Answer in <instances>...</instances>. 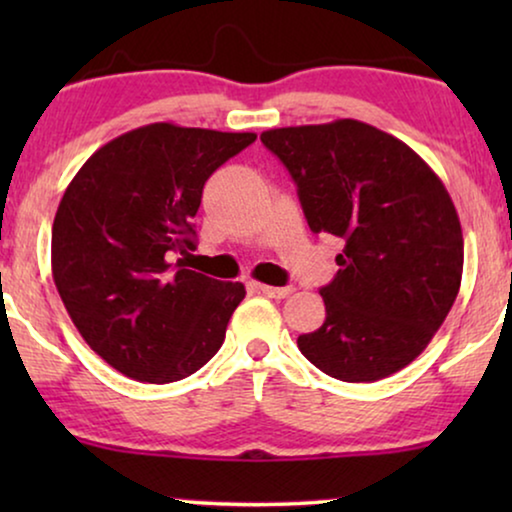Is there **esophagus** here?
<instances>
[{
    "mask_svg": "<svg viewBox=\"0 0 512 512\" xmlns=\"http://www.w3.org/2000/svg\"><path fill=\"white\" fill-rule=\"evenodd\" d=\"M258 286V291L261 293H265V296L268 298H289L291 293H293V289L291 286H268V284H256Z\"/></svg>",
    "mask_w": 512,
    "mask_h": 512,
    "instance_id": "1",
    "label": "esophagus"
}]
</instances>
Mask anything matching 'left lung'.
Segmentation results:
<instances>
[{
	"instance_id": "obj_1",
	"label": "left lung",
	"mask_w": 512,
	"mask_h": 512,
	"mask_svg": "<svg viewBox=\"0 0 512 512\" xmlns=\"http://www.w3.org/2000/svg\"><path fill=\"white\" fill-rule=\"evenodd\" d=\"M296 181L307 226L342 242L326 319L298 338L321 373L375 382L424 352L457 300L464 235L438 174L401 139L340 118L265 130Z\"/></svg>"
}]
</instances>
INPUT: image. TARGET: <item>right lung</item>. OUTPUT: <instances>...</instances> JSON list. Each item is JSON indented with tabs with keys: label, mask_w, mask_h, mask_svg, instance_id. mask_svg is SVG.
I'll list each match as a JSON object with an SVG mask.
<instances>
[{
	"label": "right lung",
	"mask_w": 512,
	"mask_h": 512,
	"mask_svg": "<svg viewBox=\"0 0 512 512\" xmlns=\"http://www.w3.org/2000/svg\"><path fill=\"white\" fill-rule=\"evenodd\" d=\"M254 139L142 125L100 146L69 181L53 221V282L81 338L125 377L184 380L223 345L244 284L170 258L195 249L205 181Z\"/></svg>",
	"instance_id": "obj_1"
}]
</instances>
